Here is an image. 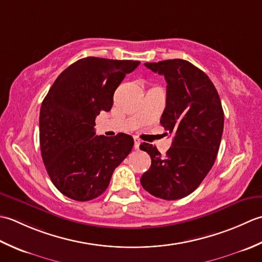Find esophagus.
<instances>
[{"mask_svg": "<svg viewBox=\"0 0 262 262\" xmlns=\"http://www.w3.org/2000/svg\"><path fill=\"white\" fill-rule=\"evenodd\" d=\"M139 147H140V140L138 138H135V149L136 150H139Z\"/></svg>", "mask_w": 262, "mask_h": 262, "instance_id": "34e87169", "label": "esophagus"}]
</instances>
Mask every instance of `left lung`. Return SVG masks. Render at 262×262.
<instances>
[{
    "label": "left lung",
    "instance_id": "1",
    "mask_svg": "<svg viewBox=\"0 0 262 262\" xmlns=\"http://www.w3.org/2000/svg\"><path fill=\"white\" fill-rule=\"evenodd\" d=\"M145 66L162 74L167 82L161 124L172 133L173 141L165 156L152 145H140L151 158L140 182L154 196L178 200L198 188L215 163L224 129V111L209 77L190 62L174 58Z\"/></svg>",
    "mask_w": 262,
    "mask_h": 262
}]
</instances>
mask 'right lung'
<instances>
[{"mask_svg": "<svg viewBox=\"0 0 262 262\" xmlns=\"http://www.w3.org/2000/svg\"><path fill=\"white\" fill-rule=\"evenodd\" d=\"M140 64L131 60L84 57L67 68L41 103V158L56 189L77 201L97 198L107 189L114 169L133 147L125 133L95 136V119L113 106L125 74Z\"/></svg>", "mask_w": 262, "mask_h": 262, "instance_id": "right-lung-1", "label": "right lung"}]
</instances>
